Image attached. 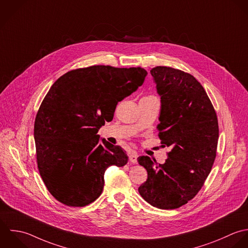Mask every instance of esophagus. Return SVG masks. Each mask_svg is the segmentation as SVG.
Instances as JSON below:
<instances>
[{
    "label": "esophagus",
    "instance_id": "34e87169",
    "mask_svg": "<svg viewBox=\"0 0 248 248\" xmlns=\"http://www.w3.org/2000/svg\"><path fill=\"white\" fill-rule=\"evenodd\" d=\"M138 157H139V154L136 151L132 150V151L129 152V160H130L131 163L137 164L138 163Z\"/></svg>",
    "mask_w": 248,
    "mask_h": 248
}]
</instances>
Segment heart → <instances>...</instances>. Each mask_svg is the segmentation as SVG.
Returning <instances> with one entry per match:
<instances>
[{
	"label": "heart",
	"instance_id": "b5f03b06",
	"mask_svg": "<svg viewBox=\"0 0 248 248\" xmlns=\"http://www.w3.org/2000/svg\"><path fill=\"white\" fill-rule=\"evenodd\" d=\"M143 99H156V97L150 95V96H145V97H143Z\"/></svg>",
	"mask_w": 248,
	"mask_h": 248
}]
</instances>
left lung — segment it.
<instances>
[{"mask_svg": "<svg viewBox=\"0 0 248 248\" xmlns=\"http://www.w3.org/2000/svg\"><path fill=\"white\" fill-rule=\"evenodd\" d=\"M150 73L161 96L159 138L171 151L163 165L148 156L138 158L148 174L139 192L154 207L177 209L198 193L211 172L218 122L204 87L192 75L166 66Z\"/></svg>", "mask_w": 248, "mask_h": 248, "instance_id": "8db88e82", "label": "left lung"}]
</instances>
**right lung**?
<instances>
[{"label": "right lung", "mask_w": 248, "mask_h": 248, "mask_svg": "<svg viewBox=\"0 0 248 248\" xmlns=\"http://www.w3.org/2000/svg\"><path fill=\"white\" fill-rule=\"evenodd\" d=\"M146 75L141 67L93 65L69 71L51 86L35 117L34 140L40 176L58 201L92 203L102 193L106 169L128 163L120 146L100 142L97 133Z\"/></svg>", "instance_id": "1"}]
</instances>
